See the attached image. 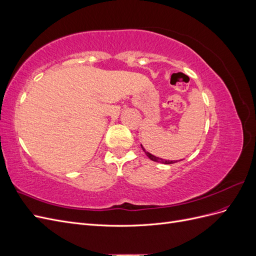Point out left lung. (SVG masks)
<instances>
[{
  "label": "left lung",
  "instance_id": "8db88e82",
  "mask_svg": "<svg viewBox=\"0 0 256 256\" xmlns=\"http://www.w3.org/2000/svg\"><path fill=\"white\" fill-rule=\"evenodd\" d=\"M141 147H142L143 152L146 154V156L148 157L150 160L154 161V162H159V164H175V162H177V160H166V159H162V158L154 156V154H152L150 152H147V150L144 148L143 145H141Z\"/></svg>",
  "mask_w": 256,
  "mask_h": 256
}]
</instances>
